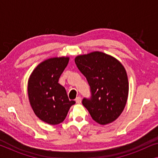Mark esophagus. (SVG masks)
<instances>
[{"label":"esophagus","instance_id":"esophagus-1","mask_svg":"<svg viewBox=\"0 0 158 158\" xmlns=\"http://www.w3.org/2000/svg\"><path fill=\"white\" fill-rule=\"evenodd\" d=\"M75 101H76L77 103H81V98L80 96H77L76 98H75Z\"/></svg>","mask_w":158,"mask_h":158}]
</instances>
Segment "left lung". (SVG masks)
<instances>
[{"mask_svg":"<svg viewBox=\"0 0 158 158\" xmlns=\"http://www.w3.org/2000/svg\"><path fill=\"white\" fill-rule=\"evenodd\" d=\"M75 62L90 85V97L82 103L95 122L105 125L122 113L129 93L124 66L116 58L101 52L75 57Z\"/></svg>","mask_w":158,"mask_h":158,"instance_id":"8db88e82","label":"left lung"}]
</instances>
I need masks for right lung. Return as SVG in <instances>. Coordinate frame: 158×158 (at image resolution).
<instances>
[{
    "label": "right lung",
    "instance_id": "obj_1",
    "mask_svg": "<svg viewBox=\"0 0 158 158\" xmlns=\"http://www.w3.org/2000/svg\"><path fill=\"white\" fill-rule=\"evenodd\" d=\"M69 57L45 60L34 69L28 83V95L34 114L49 124H59L64 120L75 101H70L65 88L58 83L68 65Z\"/></svg>",
    "mask_w": 158,
    "mask_h": 158
}]
</instances>
